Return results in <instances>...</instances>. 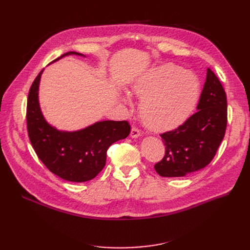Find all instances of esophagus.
<instances>
[{"mask_svg":"<svg viewBox=\"0 0 250 250\" xmlns=\"http://www.w3.org/2000/svg\"><path fill=\"white\" fill-rule=\"evenodd\" d=\"M140 136H141L140 129L137 128V127H135V126H133V127H132V130H130V137L136 139V138H139Z\"/></svg>","mask_w":250,"mask_h":250,"instance_id":"1","label":"esophagus"}]
</instances>
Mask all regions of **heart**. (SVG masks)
Here are the masks:
<instances>
[{"mask_svg": "<svg viewBox=\"0 0 250 250\" xmlns=\"http://www.w3.org/2000/svg\"><path fill=\"white\" fill-rule=\"evenodd\" d=\"M133 90L142 98L140 115L145 125L153 130H167L190 116L200 99L201 82L194 73L165 63L139 78Z\"/></svg>", "mask_w": 250, "mask_h": 250, "instance_id": "1", "label": "heart"}]
</instances>
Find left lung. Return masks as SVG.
<instances>
[{
	"label": "left lung",
	"instance_id": "left-lung-1",
	"mask_svg": "<svg viewBox=\"0 0 250 250\" xmlns=\"http://www.w3.org/2000/svg\"><path fill=\"white\" fill-rule=\"evenodd\" d=\"M198 111L173 130L160 137L165 145L156 172L163 177H181L205 168L215 157L227 126V98L215 73L207 70Z\"/></svg>",
	"mask_w": 250,
	"mask_h": 250
}]
</instances>
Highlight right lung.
I'll use <instances>...</instances> for the list:
<instances>
[{
    "label": "right lung",
    "instance_id": "add662e5",
    "mask_svg": "<svg viewBox=\"0 0 250 250\" xmlns=\"http://www.w3.org/2000/svg\"><path fill=\"white\" fill-rule=\"evenodd\" d=\"M70 55L83 56L69 51L54 62ZM42 71L33 81L27 99L26 122L31 145L45 167L59 177L72 182L93 179L105 166L108 148L125 139L130 126L126 121L98 122L77 132H62L51 126L44 120L38 103Z\"/></svg>",
    "mask_w": 250,
    "mask_h": 250
}]
</instances>
